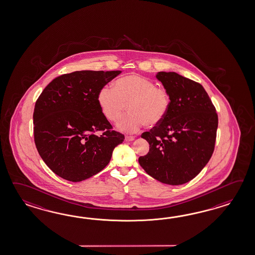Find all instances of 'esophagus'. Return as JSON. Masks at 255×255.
I'll return each mask as SVG.
<instances>
[{"label": "esophagus", "instance_id": "esophagus-1", "mask_svg": "<svg viewBox=\"0 0 255 255\" xmlns=\"http://www.w3.org/2000/svg\"><path fill=\"white\" fill-rule=\"evenodd\" d=\"M134 140V136H130V135H126L125 136V141L130 142V141H133Z\"/></svg>", "mask_w": 255, "mask_h": 255}]
</instances>
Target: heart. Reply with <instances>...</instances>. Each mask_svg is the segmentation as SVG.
<instances>
[{"instance_id":"1","label":"heart","mask_w":255,"mask_h":255,"mask_svg":"<svg viewBox=\"0 0 255 255\" xmlns=\"http://www.w3.org/2000/svg\"><path fill=\"white\" fill-rule=\"evenodd\" d=\"M98 102L103 115L112 123H120V128L134 132L143 125L154 127L165 119L170 106L168 90L156 87L155 82L138 75L124 76L115 82L114 87L105 86L98 94Z\"/></svg>"}]
</instances>
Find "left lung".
<instances>
[{
    "label": "left lung",
    "instance_id": "8db88e82",
    "mask_svg": "<svg viewBox=\"0 0 255 255\" xmlns=\"http://www.w3.org/2000/svg\"><path fill=\"white\" fill-rule=\"evenodd\" d=\"M156 78L168 90L170 106L159 125L142 133L150 147L139 164L155 180L180 185L193 180L211 158L218 113L197 82L174 72H159Z\"/></svg>",
    "mask_w": 255,
    "mask_h": 255
}]
</instances>
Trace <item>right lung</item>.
I'll return each instance as SVG.
<instances>
[{"label":"right lung","instance_id":"right-lung-1","mask_svg":"<svg viewBox=\"0 0 255 255\" xmlns=\"http://www.w3.org/2000/svg\"><path fill=\"white\" fill-rule=\"evenodd\" d=\"M121 71H76L44 88L34 113V141L46 165L64 180L78 182L99 173L125 135L112 130L98 94ZM101 131L102 134H95Z\"/></svg>","mask_w":255,"mask_h":255}]
</instances>
